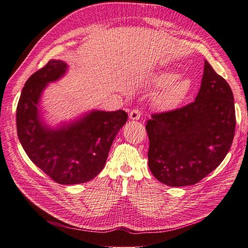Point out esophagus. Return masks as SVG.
Segmentation results:
<instances>
[{"label":"esophagus","mask_w":248,"mask_h":248,"mask_svg":"<svg viewBox=\"0 0 248 248\" xmlns=\"http://www.w3.org/2000/svg\"><path fill=\"white\" fill-rule=\"evenodd\" d=\"M141 117V112L139 109H132L129 114V119L132 120V121H137V120H140Z\"/></svg>","instance_id":"obj_1"}]
</instances>
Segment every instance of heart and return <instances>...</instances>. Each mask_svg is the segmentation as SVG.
Returning a JSON list of instances; mask_svg holds the SVG:
<instances>
[{
	"mask_svg": "<svg viewBox=\"0 0 248 248\" xmlns=\"http://www.w3.org/2000/svg\"><path fill=\"white\" fill-rule=\"evenodd\" d=\"M155 88H160L155 95V104L162 110L175 108L181 103L190 90V80L175 71H161L151 78Z\"/></svg>",
	"mask_w": 248,
	"mask_h": 248,
	"instance_id": "b5f03b06",
	"label": "heart"
}]
</instances>
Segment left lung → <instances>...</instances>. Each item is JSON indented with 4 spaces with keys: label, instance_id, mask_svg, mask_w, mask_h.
<instances>
[{
    "label": "left lung",
    "instance_id": "8db88e82",
    "mask_svg": "<svg viewBox=\"0 0 248 248\" xmlns=\"http://www.w3.org/2000/svg\"><path fill=\"white\" fill-rule=\"evenodd\" d=\"M235 126L232 90L205 60L196 100L180 109L153 115L147 122L150 170L168 186L198 183L224 159Z\"/></svg>",
    "mask_w": 248,
    "mask_h": 248
}]
</instances>
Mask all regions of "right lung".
<instances>
[{"label":"right lung","mask_w":248,"mask_h":248,"mask_svg":"<svg viewBox=\"0 0 248 248\" xmlns=\"http://www.w3.org/2000/svg\"><path fill=\"white\" fill-rule=\"evenodd\" d=\"M69 66L50 61L29 78L16 109L17 136L29 158L54 181L64 185L86 183L106 166L109 149L128 115L119 109H92L55 126L44 118V90L66 76Z\"/></svg>","instance_id":"obj_1"}]
</instances>
